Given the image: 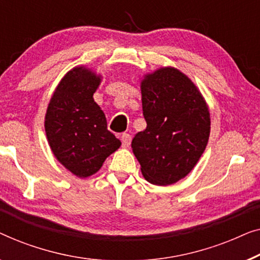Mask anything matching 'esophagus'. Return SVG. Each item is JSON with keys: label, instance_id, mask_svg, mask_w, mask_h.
Wrapping results in <instances>:
<instances>
[{"label": "esophagus", "instance_id": "obj_1", "mask_svg": "<svg viewBox=\"0 0 260 260\" xmlns=\"http://www.w3.org/2000/svg\"><path fill=\"white\" fill-rule=\"evenodd\" d=\"M131 140H132V138H131L129 134H127V133L121 134V141H122V147L123 148L128 147V146L131 145Z\"/></svg>", "mask_w": 260, "mask_h": 260}]
</instances>
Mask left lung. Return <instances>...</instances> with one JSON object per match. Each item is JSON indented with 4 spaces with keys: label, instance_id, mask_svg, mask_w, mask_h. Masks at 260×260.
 I'll return each mask as SVG.
<instances>
[{
    "label": "left lung",
    "instance_id": "obj_1",
    "mask_svg": "<svg viewBox=\"0 0 260 260\" xmlns=\"http://www.w3.org/2000/svg\"><path fill=\"white\" fill-rule=\"evenodd\" d=\"M147 126L132 149L148 182L167 186L185 178L206 148L210 109L194 82L174 67H160L140 82Z\"/></svg>",
    "mask_w": 260,
    "mask_h": 260
}]
</instances>
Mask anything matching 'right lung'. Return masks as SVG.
Returning <instances> with one entry per match:
<instances>
[{"label": "right lung", "mask_w": 260, "mask_h": 260, "mask_svg": "<svg viewBox=\"0 0 260 260\" xmlns=\"http://www.w3.org/2000/svg\"><path fill=\"white\" fill-rule=\"evenodd\" d=\"M101 74L76 66L64 74L50 98L45 116L47 140L54 156L79 178L96 173L121 141L107 129V120L93 95Z\"/></svg>", "instance_id": "add662e5"}]
</instances>
